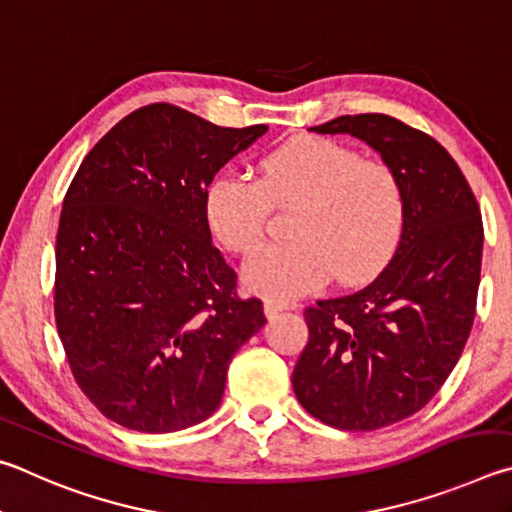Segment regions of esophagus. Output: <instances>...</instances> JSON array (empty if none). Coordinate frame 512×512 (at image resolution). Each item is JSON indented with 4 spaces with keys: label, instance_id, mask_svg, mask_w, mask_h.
<instances>
[{
    "label": "esophagus",
    "instance_id": "obj_1",
    "mask_svg": "<svg viewBox=\"0 0 512 512\" xmlns=\"http://www.w3.org/2000/svg\"><path fill=\"white\" fill-rule=\"evenodd\" d=\"M283 308H288V303H281V301H265V315L267 317H274V315H279V312L283 310Z\"/></svg>",
    "mask_w": 512,
    "mask_h": 512
}]
</instances>
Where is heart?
I'll return each instance as SVG.
<instances>
[{
    "instance_id": "b5f03b06",
    "label": "heart",
    "mask_w": 512,
    "mask_h": 512,
    "mask_svg": "<svg viewBox=\"0 0 512 512\" xmlns=\"http://www.w3.org/2000/svg\"><path fill=\"white\" fill-rule=\"evenodd\" d=\"M274 209L290 211V240L249 258L245 283L272 299H292L330 274L360 283L387 261L405 220V186L378 157L326 137H299L258 161V177L218 175L206 188L213 238L233 254L261 247Z\"/></svg>"
}]
</instances>
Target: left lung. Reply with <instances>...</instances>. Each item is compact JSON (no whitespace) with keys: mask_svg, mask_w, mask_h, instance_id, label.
I'll return each instance as SVG.
<instances>
[{"mask_svg":"<svg viewBox=\"0 0 512 512\" xmlns=\"http://www.w3.org/2000/svg\"><path fill=\"white\" fill-rule=\"evenodd\" d=\"M310 130L366 141L405 186L396 254L360 290L303 310L310 337L292 373L308 414L373 432L423 409L459 362L477 310L481 211L459 164L423 130L389 114Z\"/></svg>","mask_w":512,"mask_h":512,"instance_id":"obj_1","label":"left lung"}]
</instances>
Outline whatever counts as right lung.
Masks as SVG:
<instances>
[{
    "mask_svg": "<svg viewBox=\"0 0 512 512\" xmlns=\"http://www.w3.org/2000/svg\"><path fill=\"white\" fill-rule=\"evenodd\" d=\"M267 132L170 103L125 116L62 202L53 312L74 380L116 425L166 434L218 409L231 357L265 324L211 242L215 173Z\"/></svg>",
    "mask_w": 512,
    "mask_h": 512,
    "instance_id": "add662e5",
    "label": "right lung"
}]
</instances>
